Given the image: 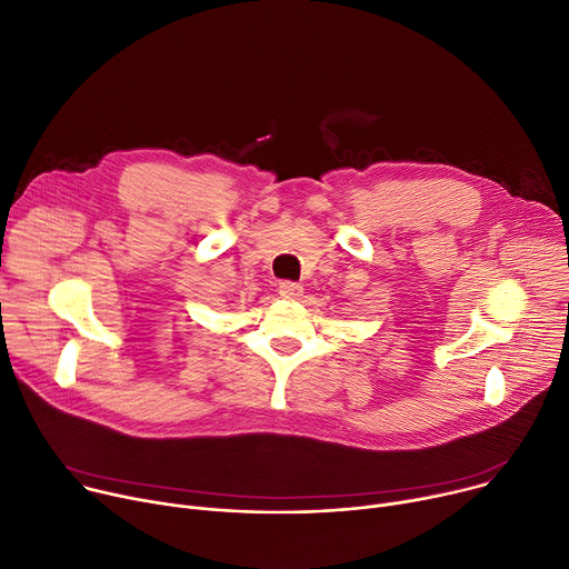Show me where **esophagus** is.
<instances>
[{"label":"esophagus","mask_w":569,"mask_h":569,"mask_svg":"<svg viewBox=\"0 0 569 569\" xmlns=\"http://www.w3.org/2000/svg\"><path fill=\"white\" fill-rule=\"evenodd\" d=\"M301 292H303L301 283H295V281H281V283H279V295H281L283 299H299Z\"/></svg>","instance_id":"34e87169"}]
</instances>
